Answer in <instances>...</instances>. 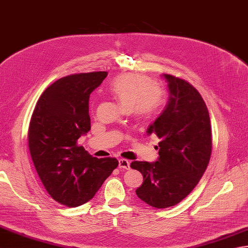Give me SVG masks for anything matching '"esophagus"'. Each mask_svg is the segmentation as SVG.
Masks as SVG:
<instances>
[{"label": "esophagus", "mask_w": 248, "mask_h": 248, "mask_svg": "<svg viewBox=\"0 0 248 248\" xmlns=\"http://www.w3.org/2000/svg\"><path fill=\"white\" fill-rule=\"evenodd\" d=\"M129 166H130V163L127 160V159H124V158H120L119 159V168L120 169H129Z\"/></svg>", "instance_id": "obj_1"}]
</instances>
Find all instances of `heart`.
Listing matches in <instances>:
<instances>
[{
  "instance_id": "obj_1",
  "label": "heart",
  "mask_w": 248,
  "mask_h": 248,
  "mask_svg": "<svg viewBox=\"0 0 248 248\" xmlns=\"http://www.w3.org/2000/svg\"><path fill=\"white\" fill-rule=\"evenodd\" d=\"M109 90L120 104L139 120L152 117L164 102L160 88L140 74L120 76L111 82Z\"/></svg>"
}]
</instances>
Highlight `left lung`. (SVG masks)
<instances>
[{"instance_id":"obj_1","label":"left lung","mask_w":248,"mask_h":248,"mask_svg":"<svg viewBox=\"0 0 248 248\" xmlns=\"http://www.w3.org/2000/svg\"><path fill=\"white\" fill-rule=\"evenodd\" d=\"M169 100L146 133L160 139L155 163L135 160L133 169L143 175L136 194L156 209L178 204L199 183L212 153L210 115L204 100L193 85L164 74Z\"/></svg>"}]
</instances>
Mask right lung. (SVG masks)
Masks as SVG:
<instances>
[{
	"instance_id": "right-lung-1",
	"label": "right lung",
	"mask_w": 248,
	"mask_h": 248,
	"mask_svg": "<svg viewBox=\"0 0 248 248\" xmlns=\"http://www.w3.org/2000/svg\"><path fill=\"white\" fill-rule=\"evenodd\" d=\"M107 72L75 74L40 95L29 126V149L39 179L59 203L76 208L94 197L117 168L112 158L93 157L78 139L91 129L90 94Z\"/></svg>"
}]
</instances>
